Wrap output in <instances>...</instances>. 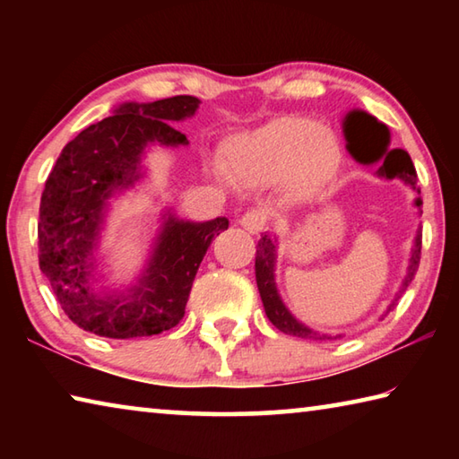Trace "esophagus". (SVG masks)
<instances>
[{"label": "esophagus", "mask_w": 459, "mask_h": 459, "mask_svg": "<svg viewBox=\"0 0 459 459\" xmlns=\"http://www.w3.org/2000/svg\"><path fill=\"white\" fill-rule=\"evenodd\" d=\"M267 212L261 211V208H251L243 216H240V227L248 232H261L267 227Z\"/></svg>", "instance_id": "esophagus-1"}]
</instances>
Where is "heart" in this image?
Wrapping results in <instances>:
<instances>
[{"mask_svg": "<svg viewBox=\"0 0 459 459\" xmlns=\"http://www.w3.org/2000/svg\"><path fill=\"white\" fill-rule=\"evenodd\" d=\"M229 158L232 168L251 182L269 184L295 178L299 188H309L332 174L338 143L328 129L285 115L237 139Z\"/></svg>", "mask_w": 459, "mask_h": 459, "instance_id": "b5f03b06", "label": "heart"}]
</instances>
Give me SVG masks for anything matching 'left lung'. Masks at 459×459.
Instances as JSON below:
<instances>
[{
    "instance_id": "1",
    "label": "left lung",
    "mask_w": 459,
    "mask_h": 459,
    "mask_svg": "<svg viewBox=\"0 0 459 459\" xmlns=\"http://www.w3.org/2000/svg\"><path fill=\"white\" fill-rule=\"evenodd\" d=\"M344 134L348 139V150L354 153V158H359L360 161H377L380 158H385L383 166L378 168L377 174L388 178V180H393V178H401L403 182L409 184L411 188L419 192L417 172H415L413 161H411V155L405 150H399V147L397 150H386L388 129L383 126V123H378L375 117H370V115L362 111H352L344 121ZM415 204L423 206V200L417 198ZM419 261H421V235H417L415 238V248H413V255H411L407 277L401 285L399 295L394 298L393 304L388 306V312H393V309L397 307L401 293H405L409 283L413 281V277L419 269ZM273 267H275V245L273 240L265 235L257 245L255 273H257V287H259L263 306H265V314L271 320V324H273L277 330H281L283 333H290V336L307 338V340H336L328 336V333H320L306 328L304 324H299L290 312H287L281 298L277 295Z\"/></svg>"
}]
</instances>
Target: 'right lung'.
<instances>
[{
  "label": "right lung",
  "mask_w": 459,
  "mask_h": 459,
  "mask_svg": "<svg viewBox=\"0 0 459 459\" xmlns=\"http://www.w3.org/2000/svg\"><path fill=\"white\" fill-rule=\"evenodd\" d=\"M190 95L121 105L65 145L46 180L38 221V263L68 320L105 338H137L174 328L212 238L227 219L184 222L169 216L153 257L126 293L95 291V245L107 200L139 178L147 143H188L172 127L196 111Z\"/></svg>",
  "instance_id": "add662e5"
}]
</instances>
